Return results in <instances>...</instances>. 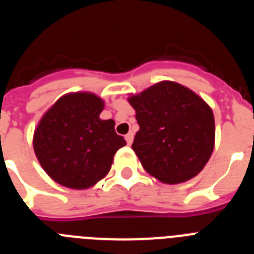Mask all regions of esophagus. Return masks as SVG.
Masks as SVG:
<instances>
[{
    "mask_svg": "<svg viewBox=\"0 0 254 254\" xmlns=\"http://www.w3.org/2000/svg\"><path fill=\"white\" fill-rule=\"evenodd\" d=\"M125 138H126V141H127V143H128V145H131L132 141H133V133H132V132H128V133L125 136Z\"/></svg>",
    "mask_w": 254,
    "mask_h": 254,
    "instance_id": "34e87169",
    "label": "esophagus"
}]
</instances>
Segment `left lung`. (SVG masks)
I'll return each instance as SVG.
<instances>
[{"mask_svg": "<svg viewBox=\"0 0 254 254\" xmlns=\"http://www.w3.org/2000/svg\"><path fill=\"white\" fill-rule=\"evenodd\" d=\"M127 100L140 126L132 149L150 176L178 185L205 168L215 147V120L201 96L167 80Z\"/></svg>", "mask_w": 254, "mask_h": 254, "instance_id": "left-lung-1", "label": "left lung"}]
</instances>
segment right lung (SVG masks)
Returning <instances> with one entry per match:
<instances>
[{"mask_svg": "<svg viewBox=\"0 0 254 254\" xmlns=\"http://www.w3.org/2000/svg\"><path fill=\"white\" fill-rule=\"evenodd\" d=\"M104 100L94 93L64 94L35 127L33 147L44 172L58 185L87 190L107 176L126 145L113 120H102Z\"/></svg>", "mask_w": 254, "mask_h": 254, "instance_id": "add662e5", "label": "right lung"}]
</instances>
